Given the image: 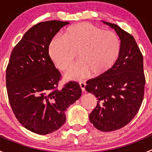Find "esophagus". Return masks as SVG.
Masks as SVG:
<instances>
[{
    "label": "esophagus",
    "mask_w": 152,
    "mask_h": 152,
    "mask_svg": "<svg viewBox=\"0 0 152 152\" xmlns=\"http://www.w3.org/2000/svg\"><path fill=\"white\" fill-rule=\"evenodd\" d=\"M79 86H80L81 90H82V92H85V86H86V84L84 83V82H80V83H79Z\"/></svg>",
    "instance_id": "34e87169"
}]
</instances>
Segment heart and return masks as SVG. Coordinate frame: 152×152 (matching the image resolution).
<instances>
[{
	"label": "heart",
	"mask_w": 152,
	"mask_h": 152,
	"mask_svg": "<svg viewBox=\"0 0 152 152\" xmlns=\"http://www.w3.org/2000/svg\"><path fill=\"white\" fill-rule=\"evenodd\" d=\"M120 50V41L114 32L79 23L65 31L63 39L54 38L49 45L48 53L62 70L70 67L77 53L80 61L68 70L66 76L79 80L90 74L98 77L110 71L117 62Z\"/></svg>",
	"instance_id": "obj_1"
}]
</instances>
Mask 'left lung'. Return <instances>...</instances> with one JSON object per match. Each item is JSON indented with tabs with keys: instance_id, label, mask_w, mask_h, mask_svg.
<instances>
[{
	"instance_id": "1",
	"label": "left lung",
	"mask_w": 152,
	"mask_h": 152,
	"mask_svg": "<svg viewBox=\"0 0 152 152\" xmlns=\"http://www.w3.org/2000/svg\"><path fill=\"white\" fill-rule=\"evenodd\" d=\"M115 29L121 40L116 63L104 74L87 82L85 89L97 99L89 115L97 129L113 132L127 125L138 112L144 96L143 59L134 38L118 26L102 21Z\"/></svg>"
}]
</instances>
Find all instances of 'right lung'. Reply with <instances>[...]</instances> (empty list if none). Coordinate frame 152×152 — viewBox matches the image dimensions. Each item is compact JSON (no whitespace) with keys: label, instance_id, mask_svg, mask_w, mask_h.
Returning a JSON list of instances; mask_svg holds the SVG:
<instances>
[{"label":"right lung","instance_id":"add662e5","mask_svg":"<svg viewBox=\"0 0 152 152\" xmlns=\"http://www.w3.org/2000/svg\"><path fill=\"white\" fill-rule=\"evenodd\" d=\"M67 24L39 23L26 32L11 53L6 73L9 101L18 121L36 134L59 129L66 121L65 111L82 95L77 82L57 88L61 74L48 54L53 37Z\"/></svg>","mask_w":152,"mask_h":152}]
</instances>
